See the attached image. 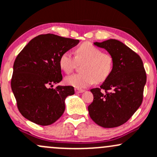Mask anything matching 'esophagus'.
<instances>
[{
	"label": "esophagus",
	"mask_w": 157,
	"mask_h": 157,
	"mask_svg": "<svg viewBox=\"0 0 157 157\" xmlns=\"http://www.w3.org/2000/svg\"><path fill=\"white\" fill-rule=\"evenodd\" d=\"M84 92L83 89H75V92H76V93H82V92Z\"/></svg>",
	"instance_id": "esophagus-1"
}]
</instances>
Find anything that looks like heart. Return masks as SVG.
<instances>
[{"instance_id":"1","label":"heart","mask_w":157,"mask_h":157,"mask_svg":"<svg viewBox=\"0 0 157 157\" xmlns=\"http://www.w3.org/2000/svg\"><path fill=\"white\" fill-rule=\"evenodd\" d=\"M82 72L68 76L65 83L77 89H83L94 82L105 81L113 71L114 58L109 53L102 52L91 42H84L76 48L75 56L68 51L62 53L59 59L60 68L69 74L75 69L77 63H82Z\"/></svg>"}]
</instances>
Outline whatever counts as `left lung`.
Masks as SVG:
<instances>
[{"label":"left lung","instance_id":"obj_1","mask_svg":"<svg viewBox=\"0 0 157 157\" xmlns=\"http://www.w3.org/2000/svg\"><path fill=\"white\" fill-rule=\"evenodd\" d=\"M94 44L113 55L114 66L101 86L91 89L94 100L88 106L89 115L105 128L121 126L142 103L147 80L143 62L139 54L116 39Z\"/></svg>","mask_w":157,"mask_h":157}]
</instances>
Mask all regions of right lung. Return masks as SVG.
Here are the masks:
<instances>
[{
    "mask_svg": "<svg viewBox=\"0 0 157 157\" xmlns=\"http://www.w3.org/2000/svg\"><path fill=\"white\" fill-rule=\"evenodd\" d=\"M78 43L77 39L42 34L18 53L13 65L11 88L18 109L25 118L47 126L63 114L65 98L75 94V89L71 86L52 87L63 80L60 56Z\"/></svg>",
    "mask_w": 157,
    "mask_h": 157,
    "instance_id": "add662e5",
    "label": "right lung"
}]
</instances>
